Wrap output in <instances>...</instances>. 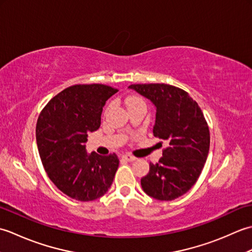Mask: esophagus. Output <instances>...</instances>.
<instances>
[{
  "mask_svg": "<svg viewBox=\"0 0 252 252\" xmlns=\"http://www.w3.org/2000/svg\"><path fill=\"white\" fill-rule=\"evenodd\" d=\"M122 158L126 160V161H134V160L136 159L134 156H132V155H130V154H125L122 156Z\"/></svg>",
  "mask_w": 252,
  "mask_h": 252,
  "instance_id": "34e87169",
  "label": "esophagus"
}]
</instances>
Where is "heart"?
I'll use <instances>...</instances> for the list:
<instances>
[{
    "mask_svg": "<svg viewBox=\"0 0 252 252\" xmlns=\"http://www.w3.org/2000/svg\"><path fill=\"white\" fill-rule=\"evenodd\" d=\"M136 104H144V100L141 97H138V96H130V97L126 99L127 107L133 106V105H136ZM110 108H111V104L107 105V107L105 108V111H104L105 114H107V112L109 111Z\"/></svg>",
    "mask_w": 252,
    "mask_h": 252,
    "instance_id": "heart-1",
    "label": "heart"
}]
</instances>
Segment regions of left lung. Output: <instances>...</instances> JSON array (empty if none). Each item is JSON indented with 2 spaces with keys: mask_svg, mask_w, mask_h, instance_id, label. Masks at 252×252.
Returning a JSON list of instances; mask_svg holds the SVG:
<instances>
[{
  "mask_svg": "<svg viewBox=\"0 0 252 252\" xmlns=\"http://www.w3.org/2000/svg\"><path fill=\"white\" fill-rule=\"evenodd\" d=\"M129 88L156 106L154 136L169 143L159 161L149 163L142 189L155 199L173 200L191 189L206 163L210 147L208 123L197 101L178 87L145 83Z\"/></svg>",
  "mask_w": 252,
  "mask_h": 252,
  "instance_id": "obj_1",
  "label": "left lung"
}]
</instances>
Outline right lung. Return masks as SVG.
<instances>
[{
	"mask_svg": "<svg viewBox=\"0 0 252 252\" xmlns=\"http://www.w3.org/2000/svg\"><path fill=\"white\" fill-rule=\"evenodd\" d=\"M118 90L109 85L76 84L55 95L41 110L35 136L42 164L63 194L92 201L108 190L119 167L114 153L88 155V133L100 126L105 101Z\"/></svg>",
	"mask_w": 252,
	"mask_h": 252,
	"instance_id": "obj_1",
	"label": "right lung"
}]
</instances>
